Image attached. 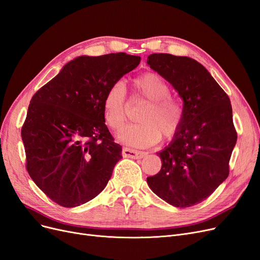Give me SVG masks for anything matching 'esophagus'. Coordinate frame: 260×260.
Here are the masks:
<instances>
[{"label":"esophagus","mask_w":260,"mask_h":260,"mask_svg":"<svg viewBox=\"0 0 260 260\" xmlns=\"http://www.w3.org/2000/svg\"><path fill=\"white\" fill-rule=\"evenodd\" d=\"M122 155L124 157L133 158V159H140V158H143L146 155V153L145 152H141V151L133 150V149H128V148H123Z\"/></svg>","instance_id":"34e87169"}]
</instances>
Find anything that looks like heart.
Instances as JSON below:
<instances>
[{
  "mask_svg": "<svg viewBox=\"0 0 260 260\" xmlns=\"http://www.w3.org/2000/svg\"><path fill=\"white\" fill-rule=\"evenodd\" d=\"M136 93L148 101L138 116L139 123L123 127L118 139L136 148H148L165 138H172L182 125L183 105L170 94V86L154 72L144 73L133 82ZM128 103L125 86L122 82L112 84L103 101V114L108 127L118 131L126 121Z\"/></svg>",
  "mask_w": 260,
  "mask_h": 260,
  "instance_id": "heart-1",
  "label": "heart"
}]
</instances>
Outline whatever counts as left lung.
I'll list each match as a JSON object with an SVG mask.
<instances>
[{
  "label": "left lung",
  "instance_id": "1",
  "mask_svg": "<svg viewBox=\"0 0 260 260\" xmlns=\"http://www.w3.org/2000/svg\"><path fill=\"white\" fill-rule=\"evenodd\" d=\"M146 63L173 86L184 109L172 141L157 153L160 171L146 183L174 207L197 205L229 176L237 142L230 98L204 66L187 56L155 53Z\"/></svg>",
  "mask_w": 260,
  "mask_h": 260
}]
</instances>
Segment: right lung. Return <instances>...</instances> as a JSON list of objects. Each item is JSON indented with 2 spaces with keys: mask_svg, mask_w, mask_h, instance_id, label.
I'll return each mask as SVG.
<instances>
[{
  "mask_svg": "<svg viewBox=\"0 0 260 260\" xmlns=\"http://www.w3.org/2000/svg\"><path fill=\"white\" fill-rule=\"evenodd\" d=\"M139 62L125 53L78 56L31 98L21 131L26 169L58 205H83L106 187L122 148L105 124L103 101Z\"/></svg>",
  "mask_w": 260,
  "mask_h": 260,
  "instance_id": "1",
  "label": "right lung"
}]
</instances>
